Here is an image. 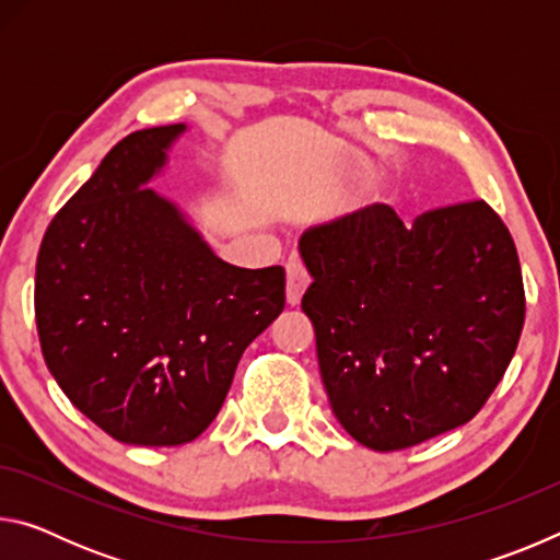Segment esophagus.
<instances>
[{"instance_id":"1","label":"esophagus","mask_w":560,"mask_h":560,"mask_svg":"<svg viewBox=\"0 0 560 560\" xmlns=\"http://www.w3.org/2000/svg\"><path fill=\"white\" fill-rule=\"evenodd\" d=\"M308 289V273L299 261L287 264V303L289 306H299L303 291Z\"/></svg>"}]
</instances>
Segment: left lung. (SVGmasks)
<instances>
[{"instance_id": "left-lung-1", "label": "left lung", "mask_w": 560, "mask_h": 560, "mask_svg": "<svg viewBox=\"0 0 560 560\" xmlns=\"http://www.w3.org/2000/svg\"><path fill=\"white\" fill-rule=\"evenodd\" d=\"M314 283L328 402L375 452L415 447L467 424L518 346L526 299L514 240L485 200L417 217L371 205L299 240Z\"/></svg>"}]
</instances>
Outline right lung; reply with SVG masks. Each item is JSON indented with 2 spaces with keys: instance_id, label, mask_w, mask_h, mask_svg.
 I'll use <instances>...</instances> for the list:
<instances>
[{
  "instance_id": "right-lung-1",
  "label": "right lung",
  "mask_w": 560,
  "mask_h": 560,
  "mask_svg": "<svg viewBox=\"0 0 560 560\" xmlns=\"http://www.w3.org/2000/svg\"><path fill=\"white\" fill-rule=\"evenodd\" d=\"M185 122L130 132L66 202L36 259V328L66 397L113 440L192 442L246 346L283 311V269L222 261L148 183Z\"/></svg>"
}]
</instances>
